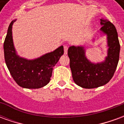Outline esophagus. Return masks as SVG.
Listing matches in <instances>:
<instances>
[{"label": "esophagus", "mask_w": 124, "mask_h": 124, "mask_svg": "<svg viewBox=\"0 0 124 124\" xmlns=\"http://www.w3.org/2000/svg\"><path fill=\"white\" fill-rule=\"evenodd\" d=\"M64 54H66L68 52V46L67 45H64Z\"/></svg>", "instance_id": "34e87169"}]
</instances>
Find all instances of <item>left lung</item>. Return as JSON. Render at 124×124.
<instances>
[{"label":"left lung","mask_w":124,"mask_h":124,"mask_svg":"<svg viewBox=\"0 0 124 124\" xmlns=\"http://www.w3.org/2000/svg\"><path fill=\"white\" fill-rule=\"evenodd\" d=\"M100 33L106 35L108 48L104 61L92 62L86 57L82 46H71L68 50L73 80L84 88H95L106 84L113 77L119 61L120 45L116 28L104 18L100 19Z\"/></svg>","instance_id":"left-lung-1"}]
</instances>
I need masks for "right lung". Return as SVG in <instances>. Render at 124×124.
<instances>
[{
	"label": "right lung",
	"mask_w": 124,
	"mask_h": 124,
	"mask_svg": "<svg viewBox=\"0 0 124 124\" xmlns=\"http://www.w3.org/2000/svg\"><path fill=\"white\" fill-rule=\"evenodd\" d=\"M10 24L4 42L5 62L13 79L18 86L24 88H40L49 83L53 67L64 54V47L60 46L55 50L39 58L28 60L18 55L12 39V25Z\"/></svg>",
	"instance_id": "right-lung-1"
}]
</instances>
